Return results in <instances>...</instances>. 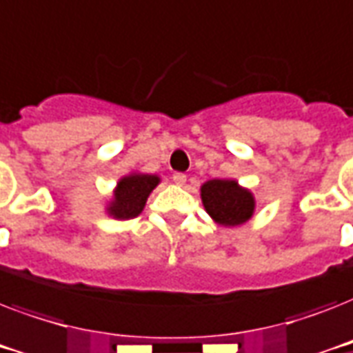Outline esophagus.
Listing matches in <instances>:
<instances>
[{"label": "esophagus", "mask_w": 353, "mask_h": 353, "mask_svg": "<svg viewBox=\"0 0 353 353\" xmlns=\"http://www.w3.org/2000/svg\"><path fill=\"white\" fill-rule=\"evenodd\" d=\"M172 179H174V183H176V185H179V187H183V185L187 183V176H185V174H181V172H176V174L172 176Z\"/></svg>", "instance_id": "obj_1"}]
</instances>
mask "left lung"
I'll return each instance as SVG.
<instances>
[{
    "instance_id": "1",
    "label": "left lung",
    "mask_w": 353,
    "mask_h": 353,
    "mask_svg": "<svg viewBox=\"0 0 353 353\" xmlns=\"http://www.w3.org/2000/svg\"><path fill=\"white\" fill-rule=\"evenodd\" d=\"M201 201L209 216L223 227L245 223L254 212V196L234 179H210L201 185Z\"/></svg>"
}]
</instances>
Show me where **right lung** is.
I'll return each instance as SVG.
<instances>
[{"instance_id":"1","label":"right lung","mask_w":353,"mask_h":353,"mask_svg":"<svg viewBox=\"0 0 353 353\" xmlns=\"http://www.w3.org/2000/svg\"><path fill=\"white\" fill-rule=\"evenodd\" d=\"M159 177L152 174H128L121 177L113 190V199L108 205V214L117 220H130L143 212L150 192L159 185Z\"/></svg>"}]
</instances>
